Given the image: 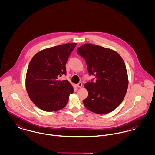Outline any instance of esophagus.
I'll return each instance as SVG.
<instances>
[{
	"mask_svg": "<svg viewBox=\"0 0 155 155\" xmlns=\"http://www.w3.org/2000/svg\"><path fill=\"white\" fill-rule=\"evenodd\" d=\"M77 86L78 88H81L82 87V82H79L77 84Z\"/></svg>",
	"mask_w": 155,
	"mask_h": 155,
	"instance_id": "34e87169",
	"label": "esophagus"
}]
</instances>
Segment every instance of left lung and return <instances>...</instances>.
<instances>
[{"label":"left lung","mask_w":155,"mask_h":155,"mask_svg":"<svg viewBox=\"0 0 155 155\" xmlns=\"http://www.w3.org/2000/svg\"><path fill=\"white\" fill-rule=\"evenodd\" d=\"M77 52L85 58L89 74L96 78L95 82L84 85L88 92L83 101L85 107L99 114L115 110L123 101L128 87L122 58L114 50L91 44L82 45Z\"/></svg>","instance_id":"obj_1"}]
</instances>
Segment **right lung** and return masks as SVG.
Listing matches in <instances>:
<instances>
[{"label":"right lung","mask_w":155,"mask_h":155,"mask_svg":"<svg viewBox=\"0 0 155 155\" xmlns=\"http://www.w3.org/2000/svg\"><path fill=\"white\" fill-rule=\"evenodd\" d=\"M76 43L60 45L45 49L31 60L25 77V87L32 102L46 111L63 109L69 95L74 92L67 80L59 78L66 74L67 60Z\"/></svg>","instance_id":"right-lung-1"}]
</instances>
